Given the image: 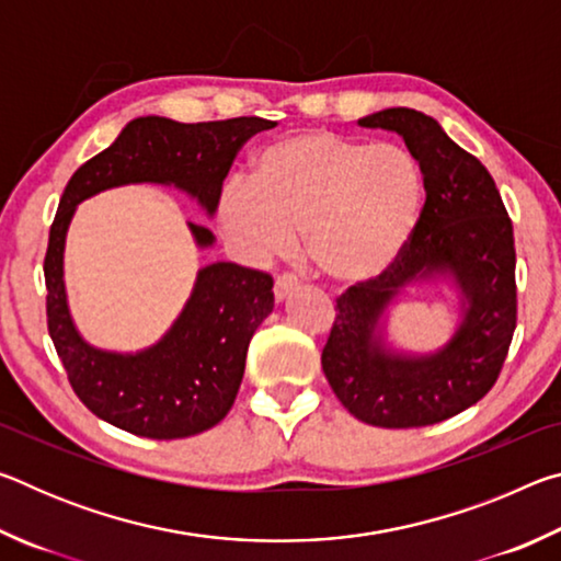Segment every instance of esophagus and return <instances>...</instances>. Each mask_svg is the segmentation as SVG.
<instances>
[{
  "instance_id": "obj_1",
  "label": "esophagus",
  "mask_w": 561,
  "mask_h": 561,
  "mask_svg": "<svg viewBox=\"0 0 561 561\" xmlns=\"http://www.w3.org/2000/svg\"><path fill=\"white\" fill-rule=\"evenodd\" d=\"M297 287H299V279L294 277V274H282V277H277V282H274V297H277V301H284Z\"/></svg>"
}]
</instances>
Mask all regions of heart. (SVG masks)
<instances>
[{"mask_svg": "<svg viewBox=\"0 0 561 561\" xmlns=\"http://www.w3.org/2000/svg\"><path fill=\"white\" fill-rule=\"evenodd\" d=\"M423 203V168L411 150L299 130L262 150L252 180H227L217 217L247 257H282L304 234L324 277L358 284L401 257Z\"/></svg>", "mask_w": 561, "mask_h": 561, "instance_id": "b5f03b06", "label": "heart"}]
</instances>
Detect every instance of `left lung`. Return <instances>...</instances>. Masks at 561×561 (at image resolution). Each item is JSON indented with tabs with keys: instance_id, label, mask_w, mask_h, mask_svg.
<instances>
[{
	"instance_id": "obj_1",
	"label": "left lung",
	"mask_w": 561,
	"mask_h": 561,
	"mask_svg": "<svg viewBox=\"0 0 561 561\" xmlns=\"http://www.w3.org/2000/svg\"><path fill=\"white\" fill-rule=\"evenodd\" d=\"M393 130L423 168L425 205L411 242L391 267L336 299L324 351L329 386L351 415L378 428H421L470 408L495 386L517 327L515 234L488 168L413 108L358 118ZM448 276L463 321L435 355H398L377 331L408 283Z\"/></svg>"
}]
</instances>
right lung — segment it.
I'll return each mask as SVG.
<instances>
[{
	"mask_svg": "<svg viewBox=\"0 0 561 561\" xmlns=\"http://www.w3.org/2000/svg\"><path fill=\"white\" fill-rule=\"evenodd\" d=\"M274 126L257 116L210 123L144 116L71 175L44 257L46 324L71 388L101 421L156 440L190 438L220 423L240 391L250 339L274 309V282L234 262L205 264L158 344L138 354L96 348L73 327L64 287V244L76 205L108 187L158 183L175 185L215 215L237 150ZM187 227L197 247L215 242L207 227Z\"/></svg>",
	"mask_w": 561,
	"mask_h": 561,
	"instance_id": "right-lung-1",
	"label": "right lung"
}]
</instances>
